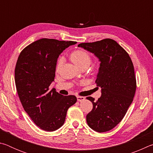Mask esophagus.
I'll return each instance as SVG.
<instances>
[{
  "mask_svg": "<svg viewBox=\"0 0 153 153\" xmlns=\"http://www.w3.org/2000/svg\"><path fill=\"white\" fill-rule=\"evenodd\" d=\"M77 100H78V101L81 102V101H83V100H85V97H79V96H78V97H77Z\"/></svg>",
  "mask_w": 153,
  "mask_h": 153,
  "instance_id": "esophagus-1",
  "label": "esophagus"
}]
</instances>
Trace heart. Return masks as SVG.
I'll return each mask as SVG.
<instances>
[{
    "label": "heart",
    "mask_w": 153,
    "mask_h": 153,
    "mask_svg": "<svg viewBox=\"0 0 153 153\" xmlns=\"http://www.w3.org/2000/svg\"><path fill=\"white\" fill-rule=\"evenodd\" d=\"M70 58L71 61L74 62V63L78 67L79 69L83 67H88L92 62V59L90 56L86 52L81 50H77L74 51L71 54ZM63 63V57H60L59 59L56 63V71H59L62 66Z\"/></svg>",
    "instance_id": "b5f03b06"
}]
</instances>
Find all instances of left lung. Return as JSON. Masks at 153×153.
Returning <instances> with one entry per match:
<instances>
[{
	"instance_id": "8db88e82",
	"label": "left lung",
	"mask_w": 153,
	"mask_h": 153,
	"mask_svg": "<svg viewBox=\"0 0 153 153\" xmlns=\"http://www.w3.org/2000/svg\"><path fill=\"white\" fill-rule=\"evenodd\" d=\"M77 46L94 54L100 62L96 83L101 88V96L97 101L86 97L93 105L86 115L88 125L98 132L108 131L122 120L133 101L136 81L132 61L128 53L110 38Z\"/></svg>"
}]
</instances>
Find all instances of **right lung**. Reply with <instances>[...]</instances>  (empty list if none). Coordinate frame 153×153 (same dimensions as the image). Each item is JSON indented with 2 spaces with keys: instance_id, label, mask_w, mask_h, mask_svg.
Wrapping results in <instances>:
<instances>
[{
  "instance_id": "1",
  "label": "right lung",
  "mask_w": 153,
  "mask_h": 153,
  "mask_svg": "<svg viewBox=\"0 0 153 153\" xmlns=\"http://www.w3.org/2000/svg\"><path fill=\"white\" fill-rule=\"evenodd\" d=\"M74 41L42 38L21 52L15 69V81L23 107L40 129L53 131L63 125L68 108L77 101L49 86L55 77L59 56Z\"/></svg>"
}]
</instances>
